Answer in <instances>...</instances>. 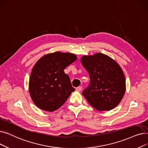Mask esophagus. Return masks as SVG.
<instances>
[{"label": "esophagus", "mask_w": 148, "mask_h": 148, "mask_svg": "<svg viewBox=\"0 0 148 148\" xmlns=\"http://www.w3.org/2000/svg\"><path fill=\"white\" fill-rule=\"evenodd\" d=\"M82 86H79V87H77V88H76L77 91H79V92H80L82 91Z\"/></svg>", "instance_id": "1"}]
</instances>
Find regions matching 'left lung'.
Masks as SVG:
<instances>
[{"label":"left lung","mask_w":148,"mask_h":148,"mask_svg":"<svg viewBox=\"0 0 148 148\" xmlns=\"http://www.w3.org/2000/svg\"><path fill=\"white\" fill-rule=\"evenodd\" d=\"M81 62L90 77L89 86L82 92L89 103L99 111L116 107L126 91L125 77L119 64L100 53L83 56Z\"/></svg>","instance_id":"obj_1"}]
</instances>
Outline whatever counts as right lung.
<instances>
[{"label":"right lung","mask_w":148,"mask_h":148,"mask_svg":"<svg viewBox=\"0 0 148 148\" xmlns=\"http://www.w3.org/2000/svg\"><path fill=\"white\" fill-rule=\"evenodd\" d=\"M76 59L74 54L55 52L37 62L31 73L29 91L38 108L53 112L65 103L75 89L64 69Z\"/></svg>","instance_id":"1"}]
</instances>
